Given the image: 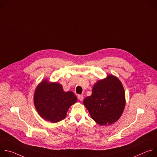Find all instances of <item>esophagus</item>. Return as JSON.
<instances>
[{"mask_svg":"<svg viewBox=\"0 0 157 157\" xmlns=\"http://www.w3.org/2000/svg\"><path fill=\"white\" fill-rule=\"evenodd\" d=\"M78 99H79L80 101H82L84 97H83L82 95H78Z\"/></svg>","mask_w":157,"mask_h":157,"instance_id":"esophagus-1","label":"esophagus"}]
</instances>
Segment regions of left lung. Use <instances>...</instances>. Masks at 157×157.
I'll return each mask as SVG.
<instances>
[{
  "instance_id": "obj_1",
  "label": "left lung",
  "mask_w": 157,
  "mask_h": 157,
  "mask_svg": "<svg viewBox=\"0 0 157 157\" xmlns=\"http://www.w3.org/2000/svg\"><path fill=\"white\" fill-rule=\"evenodd\" d=\"M83 104L91 118L100 125L115 123L122 116L125 105L122 82L114 75H108L94 84L91 96L86 97Z\"/></svg>"
}]
</instances>
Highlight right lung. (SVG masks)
Segmentation results:
<instances>
[{
	"instance_id": "add662e5",
	"label": "right lung",
	"mask_w": 157,
	"mask_h": 157,
	"mask_svg": "<svg viewBox=\"0 0 157 157\" xmlns=\"http://www.w3.org/2000/svg\"><path fill=\"white\" fill-rule=\"evenodd\" d=\"M33 101L39 115L44 120L56 123L66 117L70 107L78 99L73 92H64L61 84L44 79L36 87Z\"/></svg>"
}]
</instances>
